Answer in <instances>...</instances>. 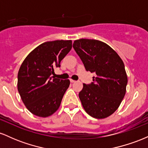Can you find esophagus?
<instances>
[{
	"label": "esophagus",
	"mask_w": 148,
	"mask_h": 148,
	"mask_svg": "<svg viewBox=\"0 0 148 148\" xmlns=\"http://www.w3.org/2000/svg\"><path fill=\"white\" fill-rule=\"evenodd\" d=\"M70 82L71 83H75L76 81H74V80H73V79H70Z\"/></svg>",
	"instance_id": "1"
}]
</instances>
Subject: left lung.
<instances>
[{
    "label": "left lung",
    "instance_id": "obj_1",
    "mask_svg": "<svg viewBox=\"0 0 148 148\" xmlns=\"http://www.w3.org/2000/svg\"><path fill=\"white\" fill-rule=\"evenodd\" d=\"M73 48L86 71L94 72L90 84H84L79 97L84 110L97 119L113 114L126 93L127 76L118 54L104 42L97 40H75Z\"/></svg>",
    "mask_w": 148,
    "mask_h": 148
}]
</instances>
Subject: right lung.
<instances>
[{
    "instance_id": "right-lung-1",
    "label": "right lung",
    "mask_w": 148,
    "mask_h": 148,
    "mask_svg": "<svg viewBox=\"0 0 148 148\" xmlns=\"http://www.w3.org/2000/svg\"><path fill=\"white\" fill-rule=\"evenodd\" d=\"M72 40L46 42L27 56L18 72L17 88L27 109L47 118L58 109L70 81L51 76L70 51Z\"/></svg>"
}]
</instances>
